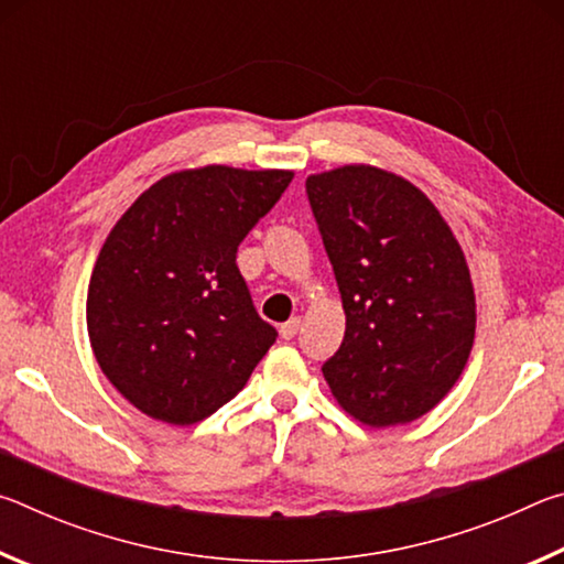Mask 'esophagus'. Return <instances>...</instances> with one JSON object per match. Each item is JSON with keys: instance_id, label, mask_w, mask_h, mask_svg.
<instances>
[{"instance_id": "34e87169", "label": "esophagus", "mask_w": 564, "mask_h": 564, "mask_svg": "<svg viewBox=\"0 0 564 564\" xmlns=\"http://www.w3.org/2000/svg\"><path fill=\"white\" fill-rule=\"evenodd\" d=\"M299 330H301V318H291V321H285V323H281V328H279V333H281V338H283V340H291Z\"/></svg>"}]
</instances>
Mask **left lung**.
Segmentation results:
<instances>
[{
	"instance_id": "left-lung-1",
	"label": "left lung",
	"mask_w": 564,
	"mask_h": 564,
	"mask_svg": "<svg viewBox=\"0 0 564 564\" xmlns=\"http://www.w3.org/2000/svg\"><path fill=\"white\" fill-rule=\"evenodd\" d=\"M346 333L323 366L362 425L417 420L451 393L475 343V291L453 228L408 178L346 164L305 178Z\"/></svg>"
}]
</instances>
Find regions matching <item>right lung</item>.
<instances>
[{
	"label": "right lung",
	"instance_id": "obj_1",
	"mask_svg": "<svg viewBox=\"0 0 564 564\" xmlns=\"http://www.w3.org/2000/svg\"><path fill=\"white\" fill-rule=\"evenodd\" d=\"M291 178L289 169H181L113 224L91 271L87 330L101 373L144 415L198 423L273 346L236 251Z\"/></svg>",
	"mask_w": 564,
	"mask_h": 564
}]
</instances>
